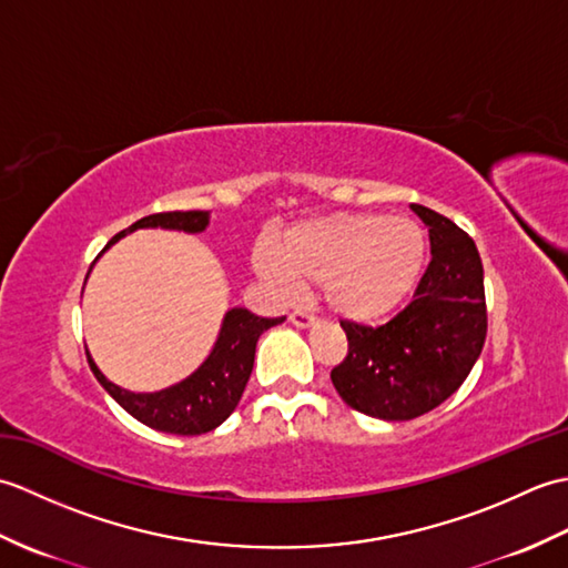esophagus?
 <instances>
[{"label": "esophagus", "mask_w": 568, "mask_h": 568, "mask_svg": "<svg viewBox=\"0 0 568 568\" xmlns=\"http://www.w3.org/2000/svg\"><path fill=\"white\" fill-rule=\"evenodd\" d=\"M291 322L295 324V327H303V329H307V327H312V324H315L317 320L312 317V315H307L305 310H293V312H291Z\"/></svg>", "instance_id": "obj_1"}]
</instances>
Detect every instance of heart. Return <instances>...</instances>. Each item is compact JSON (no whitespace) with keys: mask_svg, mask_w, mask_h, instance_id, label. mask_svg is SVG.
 <instances>
[{"mask_svg":"<svg viewBox=\"0 0 568 568\" xmlns=\"http://www.w3.org/2000/svg\"><path fill=\"white\" fill-rule=\"evenodd\" d=\"M427 261V239L407 216L336 212L297 222L258 246L253 268L291 291L322 283L327 307L348 322H376L413 293Z\"/></svg>","mask_w":568,"mask_h":568,"instance_id":"1","label":"heart"}]
</instances>
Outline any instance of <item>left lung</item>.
<instances>
[{
    "label": "left lung",
    "instance_id": "obj_1",
    "mask_svg": "<svg viewBox=\"0 0 568 568\" xmlns=\"http://www.w3.org/2000/svg\"><path fill=\"white\" fill-rule=\"evenodd\" d=\"M432 261L409 305L383 324L342 322L348 354L332 371L342 400L368 417L405 422L429 413L474 368L486 342L484 263L466 232L422 204Z\"/></svg>",
    "mask_w": 568,
    "mask_h": 568
}]
</instances>
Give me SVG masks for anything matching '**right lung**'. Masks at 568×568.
Instances as JSON below:
<instances>
[{"mask_svg":"<svg viewBox=\"0 0 568 568\" xmlns=\"http://www.w3.org/2000/svg\"><path fill=\"white\" fill-rule=\"evenodd\" d=\"M207 226L210 212L202 210L149 214L131 224L129 229H124V232H119L110 244L104 246V251L112 248L116 241L124 239L126 234H134L136 229H171V232L202 234ZM281 322H285V317L268 320L253 315L246 307H229L224 312L220 334H216V342L207 358H204L187 378L155 393H131L126 388H119V385H114L98 368L90 352L88 361L94 378L102 383V388L110 393L131 417H136L151 429L195 437V434L216 429L234 413L253 371L258 336Z\"/></svg>","mask_w":568,"mask_h":568,"instance_id":"1","label":"right lung"}]
</instances>
